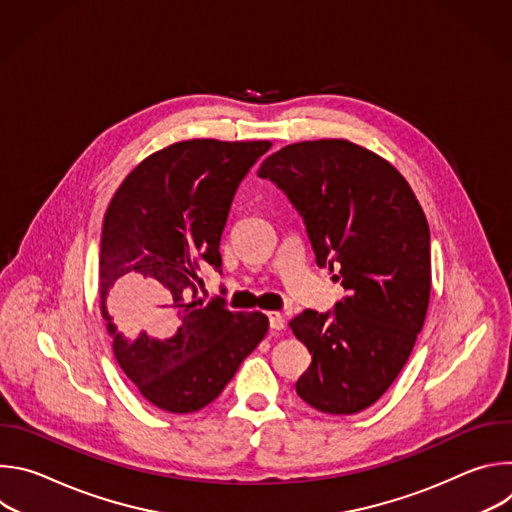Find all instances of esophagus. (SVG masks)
Segmentation results:
<instances>
[{
	"instance_id": "34e87169",
	"label": "esophagus",
	"mask_w": 512,
	"mask_h": 512,
	"mask_svg": "<svg viewBox=\"0 0 512 512\" xmlns=\"http://www.w3.org/2000/svg\"><path fill=\"white\" fill-rule=\"evenodd\" d=\"M267 318H269L271 330H283V328H285V318H283V314H279V312H269Z\"/></svg>"
}]
</instances>
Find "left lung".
Here are the masks:
<instances>
[{"label":"left lung","instance_id":"obj_1","mask_svg":"<svg viewBox=\"0 0 512 512\" xmlns=\"http://www.w3.org/2000/svg\"><path fill=\"white\" fill-rule=\"evenodd\" d=\"M296 206L318 267L338 269L348 296L289 322L312 354L298 395L352 415L393 385L423 328L431 291L429 227L407 180L346 139L300 141L259 168Z\"/></svg>","mask_w":512,"mask_h":512}]
</instances>
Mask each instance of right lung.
<instances>
[{
	"instance_id": "obj_1",
	"label": "right lung",
	"mask_w": 512,
	"mask_h": 512,
	"mask_svg": "<svg viewBox=\"0 0 512 512\" xmlns=\"http://www.w3.org/2000/svg\"><path fill=\"white\" fill-rule=\"evenodd\" d=\"M269 141L188 139L145 158L105 212L101 314L121 371L158 409L212 403L265 338L261 312L198 298L200 269L218 251L241 180Z\"/></svg>"
}]
</instances>
